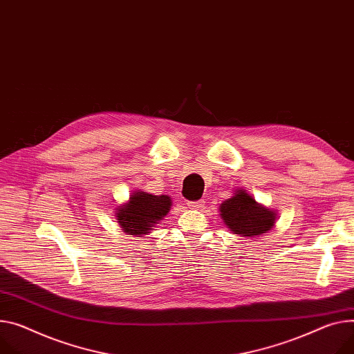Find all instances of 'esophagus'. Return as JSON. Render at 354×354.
Segmentation results:
<instances>
[{
	"label": "esophagus",
	"mask_w": 354,
	"mask_h": 354,
	"mask_svg": "<svg viewBox=\"0 0 354 354\" xmlns=\"http://www.w3.org/2000/svg\"><path fill=\"white\" fill-rule=\"evenodd\" d=\"M204 200H198V201H192V203H188V208H192V209H200V208H203L204 207Z\"/></svg>",
	"instance_id": "1"
}]
</instances>
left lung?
Here are the masks:
<instances>
[{
	"instance_id": "8db88e82",
	"label": "left lung",
	"mask_w": 354,
	"mask_h": 354,
	"mask_svg": "<svg viewBox=\"0 0 354 354\" xmlns=\"http://www.w3.org/2000/svg\"><path fill=\"white\" fill-rule=\"evenodd\" d=\"M220 212L230 231L250 238L268 232L277 220L275 211L258 204L243 188L235 189L234 196L220 205Z\"/></svg>"
}]
</instances>
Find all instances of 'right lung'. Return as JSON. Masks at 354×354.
<instances>
[{"instance_id":"right-lung-1","label":"right lung","mask_w":354,"mask_h":354,"mask_svg":"<svg viewBox=\"0 0 354 354\" xmlns=\"http://www.w3.org/2000/svg\"><path fill=\"white\" fill-rule=\"evenodd\" d=\"M170 208L169 196H153L136 189L126 204L116 208V218L126 234L147 235L169 214Z\"/></svg>"}]
</instances>
